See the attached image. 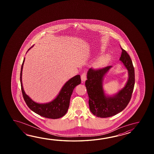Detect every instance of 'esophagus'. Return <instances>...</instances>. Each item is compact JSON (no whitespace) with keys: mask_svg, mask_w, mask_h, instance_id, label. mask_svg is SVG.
<instances>
[{"mask_svg":"<svg viewBox=\"0 0 154 154\" xmlns=\"http://www.w3.org/2000/svg\"><path fill=\"white\" fill-rule=\"evenodd\" d=\"M81 79H82V82H85L86 80V72H84L82 76H81Z\"/></svg>","mask_w":154,"mask_h":154,"instance_id":"obj_1","label":"esophagus"}]
</instances>
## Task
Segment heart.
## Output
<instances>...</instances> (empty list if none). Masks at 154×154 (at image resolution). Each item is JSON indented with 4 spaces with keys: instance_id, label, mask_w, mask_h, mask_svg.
<instances>
[{
    "instance_id": "1",
    "label": "heart",
    "mask_w": 154,
    "mask_h": 154,
    "mask_svg": "<svg viewBox=\"0 0 154 154\" xmlns=\"http://www.w3.org/2000/svg\"><path fill=\"white\" fill-rule=\"evenodd\" d=\"M105 63V59L103 58L98 59V60H97L95 63V66L96 68H100Z\"/></svg>"
}]
</instances>
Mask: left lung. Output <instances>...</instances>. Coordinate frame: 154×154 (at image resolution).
I'll return each mask as SVG.
<instances>
[{
	"instance_id": "obj_1",
	"label": "left lung",
	"mask_w": 154,
	"mask_h": 154,
	"mask_svg": "<svg viewBox=\"0 0 154 154\" xmlns=\"http://www.w3.org/2000/svg\"><path fill=\"white\" fill-rule=\"evenodd\" d=\"M120 61L128 70V79L124 88L114 95L105 94L103 81L106 74L112 66L102 69H88L85 86L88 95V105L90 111L96 117L107 118L113 116L122 111L131 100L135 84V74L133 63L130 56L122 48Z\"/></svg>"
}]
</instances>
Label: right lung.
Wrapping results in <instances>:
<instances>
[{
	"label": "right lung",
	"mask_w": 154,
	"mask_h": 154,
	"mask_svg": "<svg viewBox=\"0 0 154 154\" xmlns=\"http://www.w3.org/2000/svg\"><path fill=\"white\" fill-rule=\"evenodd\" d=\"M33 46L28 49L27 52L33 47ZM25 59V58L23 59L21 68L20 82L23 99L26 105L32 111L43 117L51 119H58L62 117L68 110L70 99L73 90L77 85L81 83L80 76V75H75L66 82L61 88L58 95L52 101L45 103H37L33 101L28 95H26L23 90L22 82V72Z\"/></svg>",
	"instance_id": "add662e5"
}]
</instances>
